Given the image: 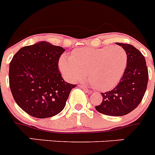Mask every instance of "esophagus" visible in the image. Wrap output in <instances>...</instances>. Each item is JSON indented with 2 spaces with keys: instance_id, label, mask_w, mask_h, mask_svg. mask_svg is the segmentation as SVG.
Instances as JSON below:
<instances>
[{
  "instance_id": "1",
  "label": "esophagus",
  "mask_w": 155,
  "mask_h": 155,
  "mask_svg": "<svg viewBox=\"0 0 155 155\" xmlns=\"http://www.w3.org/2000/svg\"><path fill=\"white\" fill-rule=\"evenodd\" d=\"M79 87H81V88L83 89V91H86V92H87V94H92V92H91V91H90V90H88V89H87V87H84V86H83V85H80V86H79Z\"/></svg>"
}]
</instances>
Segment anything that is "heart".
Returning a JSON list of instances; mask_svg holds the SVG:
<instances>
[{
	"mask_svg": "<svg viewBox=\"0 0 155 155\" xmlns=\"http://www.w3.org/2000/svg\"><path fill=\"white\" fill-rule=\"evenodd\" d=\"M59 68L68 81L76 82L88 76L99 91H109L120 81L127 64V54L118 46L75 50L72 56L63 54Z\"/></svg>",
	"mask_w": 155,
	"mask_h": 155,
	"instance_id": "1",
	"label": "heart"
}]
</instances>
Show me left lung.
I'll return each instance as SVG.
<instances>
[{
	"label": "left lung",
	"mask_w": 155,
	"mask_h": 155,
	"mask_svg": "<svg viewBox=\"0 0 155 155\" xmlns=\"http://www.w3.org/2000/svg\"><path fill=\"white\" fill-rule=\"evenodd\" d=\"M116 44L127 54L126 70L112 91L101 93L103 101L95 107L98 112L110 116H122L134 111L144 96L148 83V70L143 55L133 45Z\"/></svg>",
	"instance_id": "1"
}]
</instances>
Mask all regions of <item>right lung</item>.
I'll return each instance as SVG.
<instances>
[{"label":"right lung","instance_id":"add662e5","mask_svg":"<svg viewBox=\"0 0 155 155\" xmlns=\"http://www.w3.org/2000/svg\"><path fill=\"white\" fill-rule=\"evenodd\" d=\"M65 50L40 41L21 48L9 64V85L16 104L31 116L45 118L64 109L76 85L66 83L58 70Z\"/></svg>","mask_w":155,"mask_h":155}]
</instances>
